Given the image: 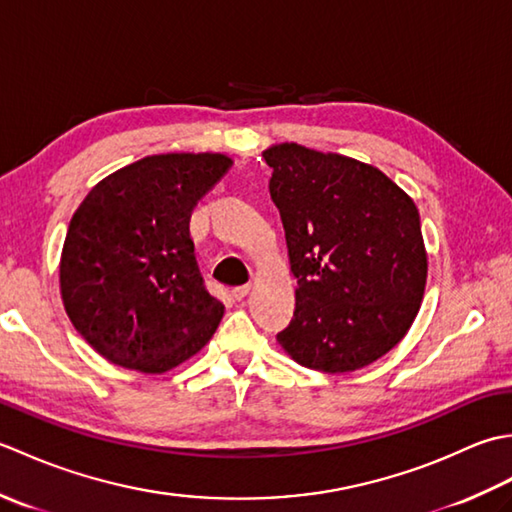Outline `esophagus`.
<instances>
[{"label": "esophagus", "instance_id": "obj_1", "mask_svg": "<svg viewBox=\"0 0 512 512\" xmlns=\"http://www.w3.org/2000/svg\"><path fill=\"white\" fill-rule=\"evenodd\" d=\"M250 292V284H246V286H237V288H233V299H237V301H242L246 295Z\"/></svg>", "mask_w": 512, "mask_h": 512}]
</instances>
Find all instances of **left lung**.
<instances>
[{
	"mask_svg": "<svg viewBox=\"0 0 512 512\" xmlns=\"http://www.w3.org/2000/svg\"><path fill=\"white\" fill-rule=\"evenodd\" d=\"M264 158L297 277L295 317L277 343L325 374L378 361L409 332L427 286L418 206L361 160L297 143Z\"/></svg>",
	"mask_w": 512,
	"mask_h": 512,
	"instance_id": "1",
	"label": "left lung"
}]
</instances>
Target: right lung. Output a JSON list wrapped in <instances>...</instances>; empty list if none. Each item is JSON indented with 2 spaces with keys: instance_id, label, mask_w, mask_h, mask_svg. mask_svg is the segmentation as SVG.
I'll return each instance as SVG.
<instances>
[{
  "instance_id": "add662e5",
  "label": "right lung",
  "mask_w": 512,
  "mask_h": 512,
  "mask_svg": "<svg viewBox=\"0 0 512 512\" xmlns=\"http://www.w3.org/2000/svg\"><path fill=\"white\" fill-rule=\"evenodd\" d=\"M231 165L211 151L145 156L103 178L74 211L61 299L105 361L165 374L211 341L224 303L204 288L189 222Z\"/></svg>"
}]
</instances>
